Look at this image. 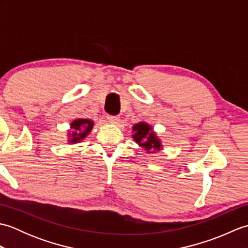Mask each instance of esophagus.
<instances>
[{"instance_id":"obj_1","label":"esophagus","mask_w":248,"mask_h":248,"mask_svg":"<svg viewBox=\"0 0 248 248\" xmlns=\"http://www.w3.org/2000/svg\"><path fill=\"white\" fill-rule=\"evenodd\" d=\"M108 120L109 121L110 124H118L120 121L119 116H112V115H108Z\"/></svg>"}]
</instances>
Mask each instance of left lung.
I'll return each instance as SVG.
<instances>
[{"label":"left lung","mask_w":248,"mask_h":248,"mask_svg":"<svg viewBox=\"0 0 248 248\" xmlns=\"http://www.w3.org/2000/svg\"><path fill=\"white\" fill-rule=\"evenodd\" d=\"M132 139L140 148L145 149L147 154H155L163 149L162 140L157 136L152 125L140 121L132 127Z\"/></svg>","instance_id":"left-lung-1"}]
</instances>
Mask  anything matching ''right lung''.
<instances>
[{
    "label": "right lung",
    "mask_w": 248,
    "mask_h": 248,
    "mask_svg": "<svg viewBox=\"0 0 248 248\" xmlns=\"http://www.w3.org/2000/svg\"><path fill=\"white\" fill-rule=\"evenodd\" d=\"M93 121L86 118H77L70 123V131L67 132V140L69 144L81 143L85 140L93 128Z\"/></svg>",
    "instance_id": "right-lung-1"
}]
</instances>
